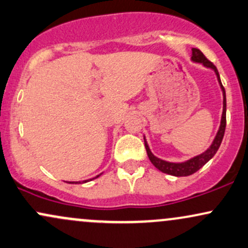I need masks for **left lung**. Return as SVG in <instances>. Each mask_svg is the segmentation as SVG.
<instances>
[{"instance_id":"obj_1","label":"left lung","mask_w":248,"mask_h":248,"mask_svg":"<svg viewBox=\"0 0 248 248\" xmlns=\"http://www.w3.org/2000/svg\"><path fill=\"white\" fill-rule=\"evenodd\" d=\"M190 60L193 61V62L201 63V65H203L209 69H212V71L215 72V74H216L217 77L218 83H219L220 89H222V93H223V112H222V118H220L219 129H218L216 136H215L214 140H212L210 146L206 148L203 153L199 154V155H195L193 158L186 160V161L171 162V161H167V160L160 159L158 156H155L152 153V151L150 150V146H148L146 138H145L144 136L145 147H146L147 155L148 158H150L151 162L154 165V167L158 168V170L160 171H162V173H166L168 174V175H173V176L191 175V174L196 173L197 170H201V168H202L203 166L209 161V160L214 158V155L217 153L220 144H222L224 132H225V127H226V94H225V89H224L222 84V81H220L219 73H218L216 66L206 59L204 54H203L199 48H191Z\"/></svg>"}]
</instances>
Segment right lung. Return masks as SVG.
<instances>
[{
  "label": "right lung",
  "instance_id": "1",
  "mask_svg": "<svg viewBox=\"0 0 248 248\" xmlns=\"http://www.w3.org/2000/svg\"><path fill=\"white\" fill-rule=\"evenodd\" d=\"M102 175V173L100 174V175H97V176H96V177H98V176H101ZM96 177H94V179H96ZM87 181H82V182H80V181H78V182H68V183H72V185H78V183H86Z\"/></svg>",
  "mask_w": 248,
  "mask_h": 248
}]
</instances>
